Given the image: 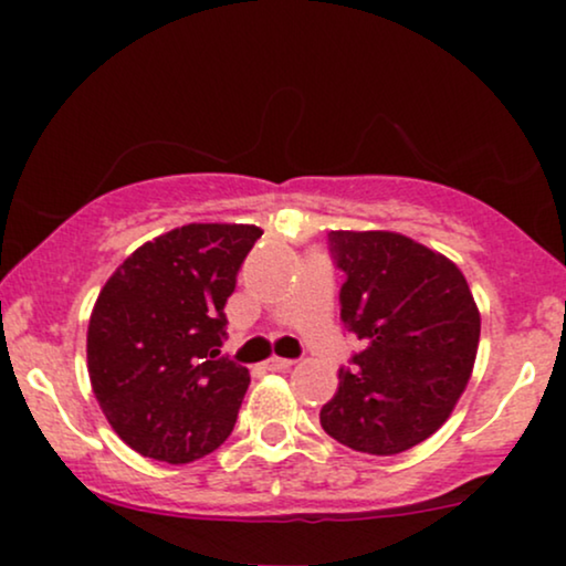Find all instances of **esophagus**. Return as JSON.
I'll return each instance as SVG.
<instances>
[{"label":"esophagus","mask_w":566,"mask_h":566,"mask_svg":"<svg viewBox=\"0 0 566 566\" xmlns=\"http://www.w3.org/2000/svg\"><path fill=\"white\" fill-rule=\"evenodd\" d=\"M295 361L292 359H282V356H271L269 361H265V369H274V373H279V369H290Z\"/></svg>","instance_id":"obj_1"}]
</instances>
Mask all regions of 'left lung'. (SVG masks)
I'll return each mask as SVG.
<instances>
[{
  "instance_id": "obj_1",
  "label": "left lung",
  "mask_w": 566,
  "mask_h": 566,
  "mask_svg": "<svg viewBox=\"0 0 566 566\" xmlns=\"http://www.w3.org/2000/svg\"><path fill=\"white\" fill-rule=\"evenodd\" d=\"M346 274L340 319L361 340L322 407L329 437L356 452L399 454L431 437L469 386L482 316L463 271L396 231H329Z\"/></svg>"
}]
</instances>
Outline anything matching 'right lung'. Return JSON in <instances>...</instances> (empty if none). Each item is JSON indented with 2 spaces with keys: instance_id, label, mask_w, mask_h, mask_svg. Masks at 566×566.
I'll list each match as a JSON object with an SVG mask.
<instances>
[{
  "instance_id": "add662e5",
  "label": "right lung",
  "mask_w": 566,
  "mask_h": 566,
  "mask_svg": "<svg viewBox=\"0 0 566 566\" xmlns=\"http://www.w3.org/2000/svg\"><path fill=\"white\" fill-rule=\"evenodd\" d=\"M247 223H188L127 258L97 295L87 373L103 415L143 458L191 463L231 437L250 373L220 356Z\"/></svg>"
}]
</instances>
